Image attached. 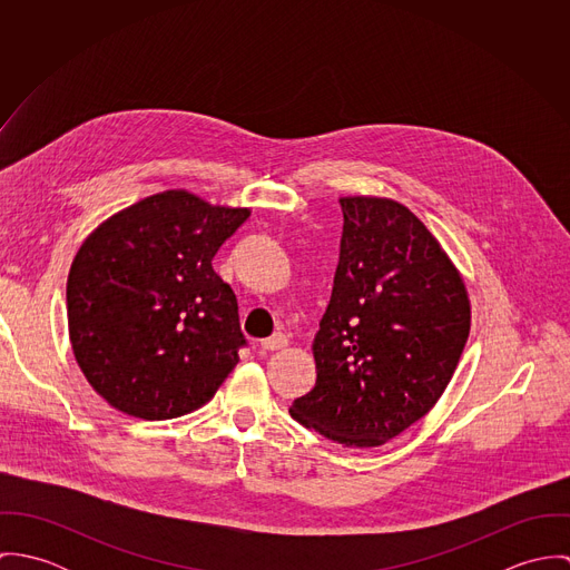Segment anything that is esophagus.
Masks as SVG:
<instances>
[{
  "mask_svg": "<svg viewBox=\"0 0 570 570\" xmlns=\"http://www.w3.org/2000/svg\"><path fill=\"white\" fill-rule=\"evenodd\" d=\"M287 346V337L283 333H274L265 340H261V351L269 353V351H278V348H285Z\"/></svg>",
  "mask_w": 570,
  "mask_h": 570,
  "instance_id": "34e87169",
  "label": "esophagus"
}]
</instances>
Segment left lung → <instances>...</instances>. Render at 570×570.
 Here are the masks:
<instances>
[{
  "mask_svg": "<svg viewBox=\"0 0 570 570\" xmlns=\"http://www.w3.org/2000/svg\"><path fill=\"white\" fill-rule=\"evenodd\" d=\"M331 301L314 337L316 386L289 414L346 448H377L425 416L470 335L465 283L404 204L340 197Z\"/></svg>",
  "mask_w": 570,
  "mask_h": 570,
  "instance_id": "1",
  "label": "left lung"
}]
</instances>
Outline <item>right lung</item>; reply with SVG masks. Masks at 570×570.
Segmentation results:
<instances>
[{
  "mask_svg": "<svg viewBox=\"0 0 570 570\" xmlns=\"http://www.w3.org/2000/svg\"><path fill=\"white\" fill-rule=\"evenodd\" d=\"M249 208L164 190L111 215L82 242L68 276L75 357L109 406L163 421L213 400L245 344L217 249Z\"/></svg>",
  "mask_w": 570,
  "mask_h": 570,
  "instance_id": "obj_1",
  "label": "right lung"
}]
</instances>
